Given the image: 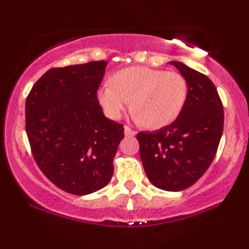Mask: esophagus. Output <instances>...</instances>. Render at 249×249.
I'll return each instance as SVG.
<instances>
[{"label":"esophagus","mask_w":249,"mask_h":249,"mask_svg":"<svg viewBox=\"0 0 249 249\" xmlns=\"http://www.w3.org/2000/svg\"><path fill=\"white\" fill-rule=\"evenodd\" d=\"M124 132H125V136H127V137H132L136 134V131H133L132 128H131L130 126H127V125H125Z\"/></svg>","instance_id":"obj_1"}]
</instances>
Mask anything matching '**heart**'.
Wrapping results in <instances>:
<instances>
[{"label":"heart","instance_id":"1","mask_svg":"<svg viewBox=\"0 0 249 249\" xmlns=\"http://www.w3.org/2000/svg\"><path fill=\"white\" fill-rule=\"evenodd\" d=\"M188 97L187 81L179 73L149 67L118 71L98 90V101L107 116L121 118L132 101L137 121L160 128L178 118Z\"/></svg>","mask_w":249,"mask_h":249}]
</instances>
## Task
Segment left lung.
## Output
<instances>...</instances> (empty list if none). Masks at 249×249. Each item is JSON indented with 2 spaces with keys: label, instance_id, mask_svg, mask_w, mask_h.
I'll list each match as a JSON object with an SVG mask.
<instances>
[{
  "label": "left lung",
  "instance_id": "1",
  "mask_svg": "<svg viewBox=\"0 0 249 249\" xmlns=\"http://www.w3.org/2000/svg\"><path fill=\"white\" fill-rule=\"evenodd\" d=\"M188 97L178 118L155 132H139L140 158L152 184L181 191L196 183L217 153L224 128L223 103L213 82L178 61Z\"/></svg>",
  "mask_w": 249,
  "mask_h": 249
}]
</instances>
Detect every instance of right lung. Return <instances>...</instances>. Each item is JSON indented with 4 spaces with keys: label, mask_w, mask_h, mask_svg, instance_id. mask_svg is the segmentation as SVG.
<instances>
[{
    "label": "right lung",
    "mask_w": 249,
    "mask_h": 249,
    "mask_svg": "<svg viewBox=\"0 0 249 249\" xmlns=\"http://www.w3.org/2000/svg\"><path fill=\"white\" fill-rule=\"evenodd\" d=\"M107 61L54 67L32 87L25 130L39 169L53 184L88 195L109 183L124 126L106 118L97 90Z\"/></svg>",
    "instance_id": "1"
}]
</instances>
